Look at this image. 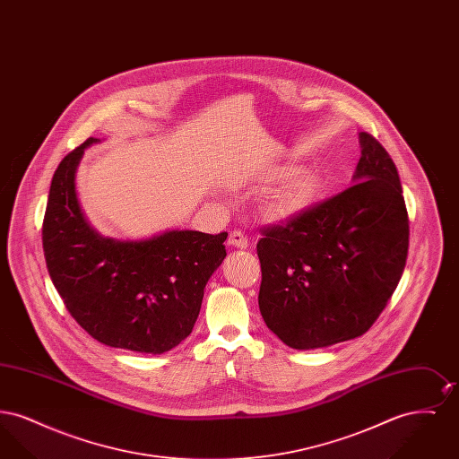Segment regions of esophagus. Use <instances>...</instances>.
<instances>
[{"label":"esophagus","mask_w":459,"mask_h":459,"mask_svg":"<svg viewBox=\"0 0 459 459\" xmlns=\"http://www.w3.org/2000/svg\"><path fill=\"white\" fill-rule=\"evenodd\" d=\"M227 244H229L230 247L246 249V247H247V238H246V236H244L240 230H234V232H230V234H229Z\"/></svg>","instance_id":"obj_1"}]
</instances>
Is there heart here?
Masks as SVG:
<instances>
[{
    "label": "heart",
    "mask_w": 459,
    "mask_h": 459,
    "mask_svg": "<svg viewBox=\"0 0 459 459\" xmlns=\"http://www.w3.org/2000/svg\"><path fill=\"white\" fill-rule=\"evenodd\" d=\"M268 178L277 182L263 193L258 212L272 223H285L301 217L322 191V177L309 167L282 163L270 169Z\"/></svg>",
    "instance_id": "obj_1"
}]
</instances>
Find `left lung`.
I'll return each instance as SVG.
<instances>
[{
  "instance_id": "obj_1",
  "label": "left lung",
  "mask_w": 459,
  "mask_h": 459,
  "mask_svg": "<svg viewBox=\"0 0 459 459\" xmlns=\"http://www.w3.org/2000/svg\"><path fill=\"white\" fill-rule=\"evenodd\" d=\"M344 193L264 230L258 305L285 346L328 348L363 335L401 281L408 212L393 158L367 132Z\"/></svg>"
}]
</instances>
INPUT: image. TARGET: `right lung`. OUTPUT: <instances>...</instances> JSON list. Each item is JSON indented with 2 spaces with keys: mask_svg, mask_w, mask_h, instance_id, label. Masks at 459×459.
Instances as JSON below:
<instances>
[{
  "mask_svg": "<svg viewBox=\"0 0 459 459\" xmlns=\"http://www.w3.org/2000/svg\"><path fill=\"white\" fill-rule=\"evenodd\" d=\"M89 137L53 175L44 213L49 277L91 337L118 350L161 354L196 324L204 287L227 256L219 236L172 229L146 239H115L86 219L75 189Z\"/></svg>",
  "mask_w": 459,
  "mask_h": 459,
  "instance_id": "right-lung-1",
  "label": "right lung"
}]
</instances>
